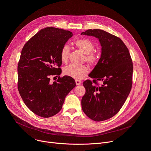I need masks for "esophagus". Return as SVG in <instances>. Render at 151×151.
<instances>
[{
	"instance_id": "obj_1",
	"label": "esophagus",
	"mask_w": 151,
	"mask_h": 151,
	"mask_svg": "<svg viewBox=\"0 0 151 151\" xmlns=\"http://www.w3.org/2000/svg\"><path fill=\"white\" fill-rule=\"evenodd\" d=\"M75 82H76V85H80L81 84V81H80V80H75Z\"/></svg>"
}]
</instances>
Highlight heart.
<instances>
[{
    "label": "heart",
    "instance_id": "b5f03b06",
    "mask_svg": "<svg viewBox=\"0 0 151 151\" xmlns=\"http://www.w3.org/2000/svg\"><path fill=\"white\" fill-rule=\"evenodd\" d=\"M76 47L85 55L84 60L90 65H95L99 60V56L96 52L93 51L94 50V44L90 40L86 38L78 39L74 42ZM70 53V47L65 45L62 47L60 58L63 63H66L68 60ZM89 72V68L85 65L77 66L70 65L65 68L63 73L68 76L75 80H81L85 77Z\"/></svg>",
    "mask_w": 151,
    "mask_h": 151
}]
</instances>
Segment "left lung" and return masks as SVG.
<instances>
[{"label":"left lung","instance_id":"left-lung-1","mask_svg":"<svg viewBox=\"0 0 151 151\" xmlns=\"http://www.w3.org/2000/svg\"><path fill=\"white\" fill-rule=\"evenodd\" d=\"M81 35L94 36L101 46L100 60L89 75L93 82H83L86 92L81 108L96 122L109 119L119 112L130 93L132 85L133 63L128 48L120 39L101 29H88ZM96 81H102L98 86Z\"/></svg>","mask_w":151,"mask_h":151}]
</instances>
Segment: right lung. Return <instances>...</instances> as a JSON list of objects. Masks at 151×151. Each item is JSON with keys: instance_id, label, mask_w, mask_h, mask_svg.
I'll use <instances>...</instances> for the list:
<instances>
[{"instance_id": "add662e5", "label": "right lung", "mask_w": 151, "mask_h": 151, "mask_svg": "<svg viewBox=\"0 0 151 151\" xmlns=\"http://www.w3.org/2000/svg\"><path fill=\"white\" fill-rule=\"evenodd\" d=\"M72 36L69 31L46 27L22 50L17 66L18 90L27 108L42 117L59 112L66 96L76 86L74 79L68 76L50 82L51 76L61 74V51Z\"/></svg>"}]
</instances>
